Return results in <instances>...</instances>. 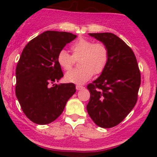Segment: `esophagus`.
<instances>
[{
    "instance_id": "esophagus-1",
    "label": "esophagus",
    "mask_w": 157,
    "mask_h": 157,
    "mask_svg": "<svg viewBox=\"0 0 157 157\" xmlns=\"http://www.w3.org/2000/svg\"><path fill=\"white\" fill-rule=\"evenodd\" d=\"M84 87H83V86H81V85H77L76 86V89H77V90H82V89H83Z\"/></svg>"
}]
</instances>
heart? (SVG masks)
I'll return each instance as SVG.
<instances>
[{
	"label": "heart",
	"instance_id": "obj_1",
	"mask_svg": "<svg viewBox=\"0 0 157 157\" xmlns=\"http://www.w3.org/2000/svg\"><path fill=\"white\" fill-rule=\"evenodd\" d=\"M71 55L65 50H61L57 55L58 65L64 71L72 68L75 60L79 59L80 68L74 69L65 74V80L74 83H83L90 80L93 74H100L109 62L108 47L102 42L81 38L70 47Z\"/></svg>",
	"mask_w": 157,
	"mask_h": 157
}]
</instances>
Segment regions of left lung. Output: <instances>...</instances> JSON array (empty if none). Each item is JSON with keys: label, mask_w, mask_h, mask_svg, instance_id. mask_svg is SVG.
Segmentation results:
<instances>
[{"label": "left lung", "mask_w": 157, "mask_h": 157, "mask_svg": "<svg viewBox=\"0 0 157 157\" xmlns=\"http://www.w3.org/2000/svg\"><path fill=\"white\" fill-rule=\"evenodd\" d=\"M103 42L109 52L106 67L96 80L87 85L90 98L86 109L98 126L118 125L135 105L140 85V71L132 49L110 33H90Z\"/></svg>", "instance_id": "obj_1"}]
</instances>
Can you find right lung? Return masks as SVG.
Returning <instances> with one entry per match:
<instances>
[{
	"label": "right lung",
	"mask_w": 157,
	"mask_h": 157,
	"mask_svg": "<svg viewBox=\"0 0 157 157\" xmlns=\"http://www.w3.org/2000/svg\"><path fill=\"white\" fill-rule=\"evenodd\" d=\"M76 37L67 32H44L22 52L16 68V96L26 116L36 124L57 119L76 92L74 83H55L64 76L57 55Z\"/></svg>",
	"instance_id": "add662e5"
}]
</instances>
